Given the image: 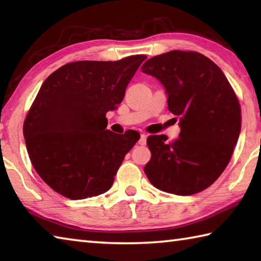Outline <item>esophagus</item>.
I'll use <instances>...</instances> for the list:
<instances>
[{
    "label": "esophagus",
    "instance_id": "esophagus-1",
    "mask_svg": "<svg viewBox=\"0 0 261 261\" xmlns=\"http://www.w3.org/2000/svg\"><path fill=\"white\" fill-rule=\"evenodd\" d=\"M146 141H147V136L144 135V134H141L140 135V138L138 140L139 145H141V146H145V145H146Z\"/></svg>",
    "mask_w": 261,
    "mask_h": 261
}]
</instances>
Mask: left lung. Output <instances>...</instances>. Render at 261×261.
Instances as JSON below:
<instances>
[{
	"label": "left lung",
	"instance_id": "left-lung-1",
	"mask_svg": "<svg viewBox=\"0 0 261 261\" xmlns=\"http://www.w3.org/2000/svg\"><path fill=\"white\" fill-rule=\"evenodd\" d=\"M141 72L165 87L168 109L179 116V138L149 136L144 168L154 187L190 196L213 184L230 161L241 132V106L218 65L197 51L171 50L147 60Z\"/></svg>",
	"mask_w": 261,
	"mask_h": 261
}]
</instances>
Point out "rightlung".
<instances>
[{
    "label": "right lung",
    "mask_w": 261,
    "mask_h": 261,
    "mask_svg": "<svg viewBox=\"0 0 261 261\" xmlns=\"http://www.w3.org/2000/svg\"><path fill=\"white\" fill-rule=\"evenodd\" d=\"M146 59L78 61L53 72L39 90L24 122L26 148L45 183L72 200L107 192L137 131L106 129V113L122 102L127 84Z\"/></svg>",
    "instance_id": "obj_1"
}]
</instances>
